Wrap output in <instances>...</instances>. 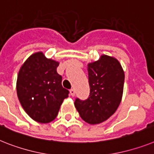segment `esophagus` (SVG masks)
<instances>
[{"label": "esophagus", "mask_w": 154, "mask_h": 154, "mask_svg": "<svg viewBox=\"0 0 154 154\" xmlns=\"http://www.w3.org/2000/svg\"><path fill=\"white\" fill-rule=\"evenodd\" d=\"M69 93H70V95H72V96H74V95H75V90H74V89H73V88L70 89Z\"/></svg>", "instance_id": "obj_1"}]
</instances>
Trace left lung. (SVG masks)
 <instances>
[{
  "instance_id": "obj_1",
  "label": "left lung",
  "mask_w": 154,
  "mask_h": 154,
  "mask_svg": "<svg viewBox=\"0 0 154 154\" xmlns=\"http://www.w3.org/2000/svg\"><path fill=\"white\" fill-rule=\"evenodd\" d=\"M90 93L87 99L77 98L74 105L80 116L90 125L102 123L115 113L122 98L125 73L114 58L102 55L88 65Z\"/></svg>"
}]
</instances>
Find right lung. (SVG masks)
Listing matches in <instances>:
<instances>
[{
	"label": "right lung",
	"instance_id": "add662e5",
	"mask_svg": "<svg viewBox=\"0 0 154 154\" xmlns=\"http://www.w3.org/2000/svg\"><path fill=\"white\" fill-rule=\"evenodd\" d=\"M58 66V62L37 52L28 58L19 72V102L27 114L40 123H49L57 117L69 93L62 85L63 77L57 73Z\"/></svg>",
	"mask_w": 154,
	"mask_h": 154
}]
</instances>
